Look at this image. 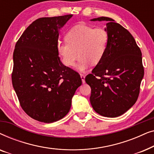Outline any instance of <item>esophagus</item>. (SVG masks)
I'll return each mask as SVG.
<instances>
[{"mask_svg":"<svg viewBox=\"0 0 154 154\" xmlns=\"http://www.w3.org/2000/svg\"><path fill=\"white\" fill-rule=\"evenodd\" d=\"M81 80H82V82H83V83H85V75L83 74V73H81Z\"/></svg>","mask_w":154,"mask_h":154,"instance_id":"esophagus-1","label":"esophagus"}]
</instances>
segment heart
I'll use <instances>...</instances> for the list:
<instances>
[{
	"label": "heart",
	"mask_w": 154,
	"mask_h": 154,
	"mask_svg": "<svg viewBox=\"0 0 154 154\" xmlns=\"http://www.w3.org/2000/svg\"><path fill=\"white\" fill-rule=\"evenodd\" d=\"M65 41L57 44L62 63L66 66H73L80 56L76 68L83 71L91 64L95 66L102 62L108 46L109 35L104 29L81 24L67 31Z\"/></svg>",
	"instance_id": "1"
}]
</instances>
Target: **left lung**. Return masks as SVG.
I'll return each mask as SVG.
<instances>
[{"label": "left lung", "instance_id": "left-lung-1", "mask_svg": "<svg viewBox=\"0 0 154 154\" xmlns=\"http://www.w3.org/2000/svg\"><path fill=\"white\" fill-rule=\"evenodd\" d=\"M91 21H106L109 35L106 54L85 82L91 88L92 108L109 118L123 114L135 104L144 77L142 52L131 33L113 19L101 17Z\"/></svg>", "mask_w": 154, "mask_h": 154}]
</instances>
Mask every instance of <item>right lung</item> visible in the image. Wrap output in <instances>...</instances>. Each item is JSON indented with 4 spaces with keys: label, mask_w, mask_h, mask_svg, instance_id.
<instances>
[{
    "label": "right lung",
    "mask_w": 154,
    "mask_h": 154,
    "mask_svg": "<svg viewBox=\"0 0 154 154\" xmlns=\"http://www.w3.org/2000/svg\"><path fill=\"white\" fill-rule=\"evenodd\" d=\"M72 16L38 19L15 45L12 85L23 110L40 122L53 123L64 118L82 84L80 75L62 64L57 50L59 29Z\"/></svg>",
    "instance_id": "right-lung-1"
}]
</instances>
